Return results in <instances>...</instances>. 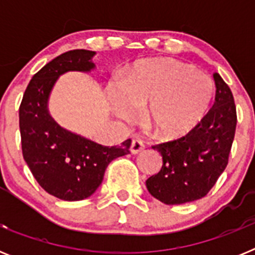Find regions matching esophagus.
Here are the masks:
<instances>
[{
    "instance_id": "34e87169",
    "label": "esophagus",
    "mask_w": 255,
    "mask_h": 255,
    "mask_svg": "<svg viewBox=\"0 0 255 255\" xmlns=\"http://www.w3.org/2000/svg\"><path fill=\"white\" fill-rule=\"evenodd\" d=\"M143 150H144L143 141L139 140V139H134V140L131 141V145H130V152H131L132 154H138V153L143 152Z\"/></svg>"
}]
</instances>
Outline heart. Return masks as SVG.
I'll list each match as a JSON object with an SVG mask.
<instances>
[{"label": "heart", "mask_w": 255, "mask_h": 255, "mask_svg": "<svg viewBox=\"0 0 255 255\" xmlns=\"http://www.w3.org/2000/svg\"><path fill=\"white\" fill-rule=\"evenodd\" d=\"M215 97V83L193 65L159 58L139 64L123 85L111 92V106L121 120L132 121L144 110L148 129L164 140H177L203 120Z\"/></svg>", "instance_id": "heart-1"}]
</instances>
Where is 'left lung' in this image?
<instances>
[{
    "label": "left lung",
    "instance_id": "obj_1",
    "mask_svg": "<svg viewBox=\"0 0 255 255\" xmlns=\"http://www.w3.org/2000/svg\"><path fill=\"white\" fill-rule=\"evenodd\" d=\"M216 96L208 114L186 136L157 144L162 168L145 181L164 204H184L206 197L229 162L236 129V108L229 85L213 74Z\"/></svg>",
    "mask_w": 255,
    "mask_h": 255
}]
</instances>
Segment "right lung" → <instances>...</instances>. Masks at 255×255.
<instances>
[{"label":"right lung","mask_w":255,"mask_h":255,"mask_svg":"<svg viewBox=\"0 0 255 255\" xmlns=\"http://www.w3.org/2000/svg\"><path fill=\"white\" fill-rule=\"evenodd\" d=\"M94 56V51L73 49L49 61L31 78L19 108L22 157L48 194L69 202L93 195L110 162L130 153V139L120 147H105L62 128L49 114L58 78L69 71H93Z\"/></svg>","instance_id":"1"}]
</instances>
